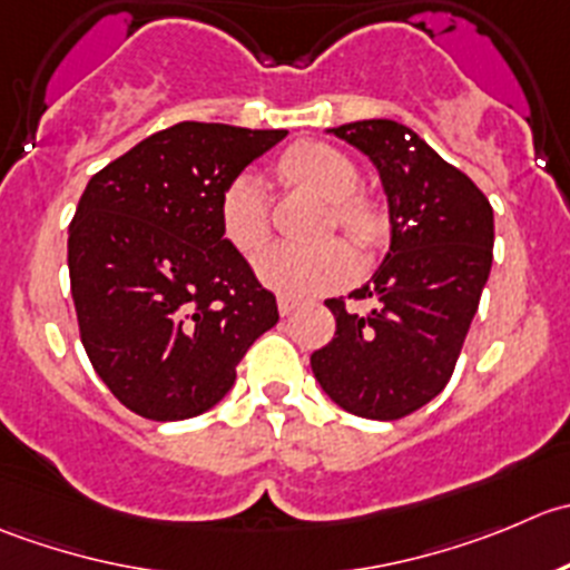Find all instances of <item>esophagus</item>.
Wrapping results in <instances>:
<instances>
[{"label": "esophagus", "instance_id": "34e87169", "mask_svg": "<svg viewBox=\"0 0 570 570\" xmlns=\"http://www.w3.org/2000/svg\"><path fill=\"white\" fill-rule=\"evenodd\" d=\"M277 307H279V315H291L293 307H296V302H293V298H287V296H279Z\"/></svg>", "mask_w": 570, "mask_h": 570}]
</instances>
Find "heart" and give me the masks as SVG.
Listing matches in <instances>:
<instances>
[{
    "mask_svg": "<svg viewBox=\"0 0 570 570\" xmlns=\"http://www.w3.org/2000/svg\"><path fill=\"white\" fill-rule=\"evenodd\" d=\"M279 174L291 185L309 190L330 202L326 229L337 227L357 246L374 244L382 229L376 205L357 196L360 171L352 157L324 140L296 144L279 157ZM222 233L244 257H255L272 238V199L266 185L252 174L233 179L222 196ZM354 272L352 252L341 240H324L315 246H272L257 261V274L274 291L293 298L318 296L343 285Z\"/></svg>",
    "mask_w": 570,
    "mask_h": 570,
    "instance_id": "obj_1",
    "label": "heart"
}]
</instances>
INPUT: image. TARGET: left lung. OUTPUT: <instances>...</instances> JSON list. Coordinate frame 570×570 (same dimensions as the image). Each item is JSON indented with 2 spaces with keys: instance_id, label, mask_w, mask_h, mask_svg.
I'll use <instances>...</instances> for the list:
<instances>
[{
  "instance_id": "left-lung-1",
  "label": "left lung",
  "mask_w": 570,
  "mask_h": 570,
  "mask_svg": "<svg viewBox=\"0 0 570 570\" xmlns=\"http://www.w3.org/2000/svg\"><path fill=\"white\" fill-rule=\"evenodd\" d=\"M332 132L374 160L391 207V252L346 296L326 298L335 337L309 354L332 402L363 419L415 413L452 380L493 263V207L460 168L391 118Z\"/></svg>"
}]
</instances>
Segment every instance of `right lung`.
<instances>
[{
  "instance_id": "1",
  "label": "right lung",
  "mask_w": 570,
  "mask_h": 570,
  "mask_svg": "<svg viewBox=\"0 0 570 570\" xmlns=\"http://www.w3.org/2000/svg\"><path fill=\"white\" fill-rule=\"evenodd\" d=\"M285 129L183 121L96 171L69 227L82 346L132 413L183 421L222 402L277 298L222 233V196Z\"/></svg>"
}]
</instances>
